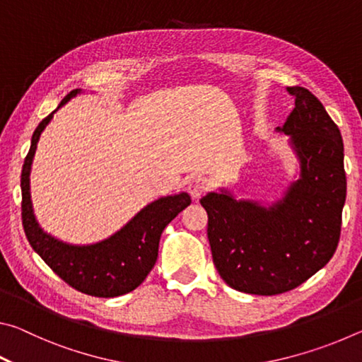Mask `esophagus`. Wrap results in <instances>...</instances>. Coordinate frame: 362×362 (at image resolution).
Returning <instances> with one entry per match:
<instances>
[{
    "mask_svg": "<svg viewBox=\"0 0 362 362\" xmlns=\"http://www.w3.org/2000/svg\"><path fill=\"white\" fill-rule=\"evenodd\" d=\"M211 189V182L204 179V177H196L188 185V193L192 194V198L199 199L201 196H204Z\"/></svg>",
    "mask_w": 362,
    "mask_h": 362,
    "instance_id": "obj_1",
    "label": "esophagus"
}]
</instances>
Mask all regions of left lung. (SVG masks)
<instances>
[{"mask_svg":"<svg viewBox=\"0 0 362 362\" xmlns=\"http://www.w3.org/2000/svg\"><path fill=\"white\" fill-rule=\"evenodd\" d=\"M296 108L278 131L291 136L300 180L272 207L226 192L199 199L217 272L233 289L276 296L296 289L332 259L346 198L341 134L308 89L287 88Z\"/></svg>","mask_w":362,"mask_h":362,"instance_id":"obj_1","label":"left lung"}]
</instances>
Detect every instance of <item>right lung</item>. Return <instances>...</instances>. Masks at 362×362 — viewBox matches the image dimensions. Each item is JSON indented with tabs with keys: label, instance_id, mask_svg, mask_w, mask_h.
I'll return each mask as SVG.
<instances>
[{
	"label": "right lung",
	"instance_id": "right-lung-1",
	"mask_svg": "<svg viewBox=\"0 0 362 362\" xmlns=\"http://www.w3.org/2000/svg\"><path fill=\"white\" fill-rule=\"evenodd\" d=\"M79 93L71 90L59 108ZM54 112L42 119L32 137V146L22 168V225L30 246L46 265L83 293L93 297H118L136 289L148 276L158 259L159 238L170 220L192 204L187 193L166 196L144 207L124 228L108 240L90 246H70L46 235L36 223L30 201V169L41 132Z\"/></svg>",
	"mask_w": 362,
	"mask_h": 362
}]
</instances>
